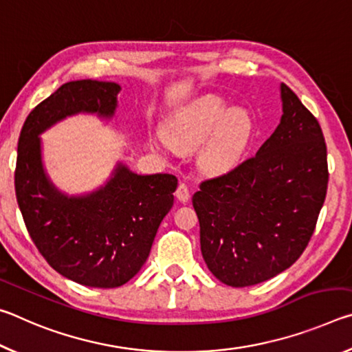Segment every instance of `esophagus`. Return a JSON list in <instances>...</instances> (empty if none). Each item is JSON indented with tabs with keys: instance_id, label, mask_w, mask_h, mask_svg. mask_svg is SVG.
I'll use <instances>...</instances> for the list:
<instances>
[{
	"instance_id": "obj_1",
	"label": "esophagus",
	"mask_w": 352,
	"mask_h": 352,
	"mask_svg": "<svg viewBox=\"0 0 352 352\" xmlns=\"http://www.w3.org/2000/svg\"><path fill=\"white\" fill-rule=\"evenodd\" d=\"M175 197L182 201V204H186V201L189 200V197H190V192H189V189H188V186L184 183H180L178 184V188H177V190H175Z\"/></svg>"
}]
</instances>
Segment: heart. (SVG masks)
Instances as JSON below:
<instances>
[{"instance_id":"obj_1","label":"heart","mask_w":352,"mask_h":352,"mask_svg":"<svg viewBox=\"0 0 352 352\" xmlns=\"http://www.w3.org/2000/svg\"><path fill=\"white\" fill-rule=\"evenodd\" d=\"M253 136V121L245 111L226 113L220 99L208 98L170 119L166 141L178 151H194L208 140L200 155L206 170L222 172L239 162Z\"/></svg>"}]
</instances>
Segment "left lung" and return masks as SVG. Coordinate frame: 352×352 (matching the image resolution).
<instances>
[{
	"instance_id": "8db88e82",
	"label": "left lung",
	"mask_w": 352,
	"mask_h": 352,
	"mask_svg": "<svg viewBox=\"0 0 352 352\" xmlns=\"http://www.w3.org/2000/svg\"><path fill=\"white\" fill-rule=\"evenodd\" d=\"M283 116L253 157L200 183L192 205L208 269L231 287L264 283L307 247L324 204L327 153L321 127L281 83Z\"/></svg>"
}]
</instances>
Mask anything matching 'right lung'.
I'll return each instance as SVG.
<instances>
[{
    "label": "right lung",
    "instance_id": "right-lung-1",
    "mask_svg": "<svg viewBox=\"0 0 352 352\" xmlns=\"http://www.w3.org/2000/svg\"><path fill=\"white\" fill-rule=\"evenodd\" d=\"M119 91L115 82L63 83L29 113L19 140L15 194L28 233L52 269L88 287H119L141 270L178 183L118 163L104 186L68 197L47 178L40 133L76 113L113 118Z\"/></svg>",
    "mask_w": 352,
    "mask_h": 352
}]
</instances>
